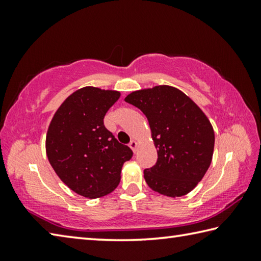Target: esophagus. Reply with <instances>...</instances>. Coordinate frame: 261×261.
<instances>
[{
  "mask_svg": "<svg viewBox=\"0 0 261 261\" xmlns=\"http://www.w3.org/2000/svg\"><path fill=\"white\" fill-rule=\"evenodd\" d=\"M129 146H130V148L132 149V151L136 152L137 151V147H138V143H137L136 140H131L130 144H129Z\"/></svg>",
  "mask_w": 261,
  "mask_h": 261,
  "instance_id": "34e87169",
  "label": "esophagus"
}]
</instances>
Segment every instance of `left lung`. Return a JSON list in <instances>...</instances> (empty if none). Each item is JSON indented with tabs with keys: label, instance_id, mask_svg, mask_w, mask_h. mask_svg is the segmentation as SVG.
I'll return each instance as SVG.
<instances>
[{
	"label": "left lung",
	"instance_id": "1",
	"mask_svg": "<svg viewBox=\"0 0 261 261\" xmlns=\"http://www.w3.org/2000/svg\"><path fill=\"white\" fill-rule=\"evenodd\" d=\"M147 117L158 161L144 170L153 191L167 197L191 192L204 177L214 152V130L198 105L178 88L158 85L124 99Z\"/></svg>",
	"mask_w": 261,
	"mask_h": 261
}]
</instances>
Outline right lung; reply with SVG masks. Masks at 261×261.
Segmentation results:
<instances>
[{
	"instance_id": "right-lung-1",
	"label": "right lung",
	"mask_w": 261,
	"mask_h": 261,
	"mask_svg": "<svg viewBox=\"0 0 261 261\" xmlns=\"http://www.w3.org/2000/svg\"><path fill=\"white\" fill-rule=\"evenodd\" d=\"M121 93L82 87L56 110L46 136V153L56 175L79 196L95 199L113 192L132 151L106 129L103 118Z\"/></svg>"
}]
</instances>
